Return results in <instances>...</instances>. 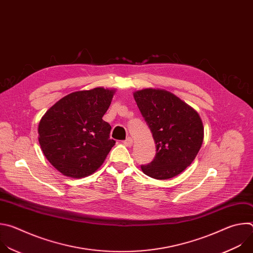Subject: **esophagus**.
Segmentation results:
<instances>
[{"label":"esophagus","mask_w":253,"mask_h":253,"mask_svg":"<svg viewBox=\"0 0 253 253\" xmlns=\"http://www.w3.org/2000/svg\"><path fill=\"white\" fill-rule=\"evenodd\" d=\"M123 143H124V145L130 147V146L133 145V139L131 137H128L125 141H123Z\"/></svg>","instance_id":"obj_1"}]
</instances>
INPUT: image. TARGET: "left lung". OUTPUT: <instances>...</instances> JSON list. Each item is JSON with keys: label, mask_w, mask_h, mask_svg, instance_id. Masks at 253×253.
Instances as JSON below:
<instances>
[{"label": "left lung", "mask_w": 253, "mask_h": 253, "mask_svg": "<svg viewBox=\"0 0 253 253\" xmlns=\"http://www.w3.org/2000/svg\"><path fill=\"white\" fill-rule=\"evenodd\" d=\"M133 96L156 144L153 161L141 166L142 171L158 180L179 175L193 162L201 148L204 127L199 114L164 89L137 90Z\"/></svg>", "instance_id": "obj_1"}]
</instances>
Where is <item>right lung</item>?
<instances>
[{"mask_svg": "<svg viewBox=\"0 0 253 253\" xmlns=\"http://www.w3.org/2000/svg\"><path fill=\"white\" fill-rule=\"evenodd\" d=\"M115 92L96 87L70 93L41 118V149L63 175L83 178L93 174L115 145L110 139V124L102 119Z\"/></svg>", "mask_w": 253, "mask_h": 253, "instance_id": "right-lung-1", "label": "right lung"}]
</instances>
